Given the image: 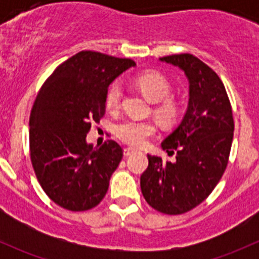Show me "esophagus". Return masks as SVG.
Wrapping results in <instances>:
<instances>
[{"label": "esophagus", "instance_id": "1", "mask_svg": "<svg viewBox=\"0 0 259 259\" xmlns=\"http://www.w3.org/2000/svg\"><path fill=\"white\" fill-rule=\"evenodd\" d=\"M133 153H135L134 149H130V148H125L124 149V156H130Z\"/></svg>", "mask_w": 259, "mask_h": 259}]
</instances>
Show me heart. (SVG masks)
<instances>
[{
  "mask_svg": "<svg viewBox=\"0 0 259 259\" xmlns=\"http://www.w3.org/2000/svg\"><path fill=\"white\" fill-rule=\"evenodd\" d=\"M134 83L139 90L155 105L153 113L159 122L165 126L176 124L182 114V104L178 99L170 96L171 85L165 76L155 71H145L134 77ZM121 83L114 81L105 94V105L110 111L119 110L122 101ZM156 132V126L150 120H124L115 126V135L124 144L133 148H142L149 138Z\"/></svg>",
  "mask_w": 259,
  "mask_h": 259,
  "instance_id": "obj_1",
  "label": "heart"
}]
</instances>
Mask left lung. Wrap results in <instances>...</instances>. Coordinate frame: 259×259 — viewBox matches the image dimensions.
I'll list each match as a JSON object with an SVG mask.
<instances>
[{"instance_id": "obj_1", "label": "left lung", "mask_w": 259, "mask_h": 259, "mask_svg": "<svg viewBox=\"0 0 259 259\" xmlns=\"http://www.w3.org/2000/svg\"><path fill=\"white\" fill-rule=\"evenodd\" d=\"M161 61L180 67L189 80V105L179 126L161 143L176 160L148 155L140 188L151 208L169 215L187 213L207 199L229 160L234 119L218 75L190 54L169 55Z\"/></svg>"}]
</instances>
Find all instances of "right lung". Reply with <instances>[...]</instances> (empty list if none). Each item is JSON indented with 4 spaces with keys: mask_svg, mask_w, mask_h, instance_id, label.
<instances>
[{
    "mask_svg": "<svg viewBox=\"0 0 259 259\" xmlns=\"http://www.w3.org/2000/svg\"><path fill=\"white\" fill-rule=\"evenodd\" d=\"M135 66L95 51L62 62L44 82L30 115V156L46 195L61 208L83 211L105 197L122 148L108 140L86 144L91 125L105 115V94L115 77Z\"/></svg>",
    "mask_w": 259,
    "mask_h": 259,
    "instance_id": "1",
    "label": "right lung"
}]
</instances>
